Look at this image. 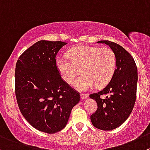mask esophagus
I'll list each match as a JSON object with an SVG mask.
<instances>
[{"mask_svg":"<svg viewBox=\"0 0 150 150\" xmlns=\"http://www.w3.org/2000/svg\"><path fill=\"white\" fill-rule=\"evenodd\" d=\"M88 94H85V93L81 94V99H82V100H85V99H88Z\"/></svg>","mask_w":150,"mask_h":150,"instance_id":"esophagus-1","label":"esophagus"}]
</instances>
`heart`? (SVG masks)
Returning a JSON list of instances; mask_svg holds the SVG:
<instances>
[{
  "instance_id": "1",
  "label": "heart",
  "mask_w": 150,
  "mask_h": 150,
  "mask_svg": "<svg viewBox=\"0 0 150 150\" xmlns=\"http://www.w3.org/2000/svg\"><path fill=\"white\" fill-rule=\"evenodd\" d=\"M83 75L75 79L73 85L80 91L92 90L96 85L104 87L112 79L116 69V57L111 48L82 45L70 50L68 56L56 59V67L61 78L71 85L82 67Z\"/></svg>"
}]
</instances>
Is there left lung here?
I'll return each instance as SVG.
<instances>
[{
    "instance_id": "left-lung-1",
    "label": "left lung",
    "mask_w": 150,
    "mask_h": 150,
    "mask_svg": "<svg viewBox=\"0 0 150 150\" xmlns=\"http://www.w3.org/2000/svg\"><path fill=\"white\" fill-rule=\"evenodd\" d=\"M114 51L116 69L112 79L102 91L92 93L90 98L97 103L98 108L91 116L95 127L112 130L119 127L130 115L136 99L138 69L132 57L122 46L108 40H100ZM106 94L105 99L100 96Z\"/></svg>"
}]
</instances>
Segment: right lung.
<instances>
[{
	"mask_svg": "<svg viewBox=\"0 0 150 150\" xmlns=\"http://www.w3.org/2000/svg\"><path fill=\"white\" fill-rule=\"evenodd\" d=\"M66 42L40 40L24 51L15 68V94L21 113L35 129L55 133L68 123L79 93L61 78L56 55Z\"/></svg>",
	"mask_w": 150,
	"mask_h": 150,
	"instance_id": "add662e5",
	"label": "right lung"
}]
</instances>
